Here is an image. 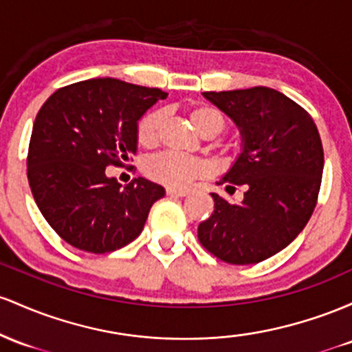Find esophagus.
<instances>
[{"mask_svg":"<svg viewBox=\"0 0 352 352\" xmlns=\"http://www.w3.org/2000/svg\"><path fill=\"white\" fill-rule=\"evenodd\" d=\"M166 192H168V196H175V197H184L189 195L188 189H176V188H168L166 189Z\"/></svg>","mask_w":352,"mask_h":352,"instance_id":"34e87169","label":"esophagus"}]
</instances>
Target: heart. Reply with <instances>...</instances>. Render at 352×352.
I'll list each match as a JSON object with an SVG mask.
<instances>
[{"mask_svg": "<svg viewBox=\"0 0 352 352\" xmlns=\"http://www.w3.org/2000/svg\"><path fill=\"white\" fill-rule=\"evenodd\" d=\"M189 118H191L192 126L199 133L209 129V131L218 134L224 126L223 114L218 109L209 108V106L195 108ZM161 123H163V111H160V109L149 111L138 124V141L144 146L155 144ZM206 171L208 164L199 157L179 155V153L173 151L160 153V155L146 160L144 163L146 176L169 188L186 186L195 177L206 175Z\"/></svg>", "mask_w": 352, "mask_h": 352, "instance_id": "b5f03b06", "label": "heart"}]
</instances>
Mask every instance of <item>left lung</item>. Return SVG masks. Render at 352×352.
Masks as SVG:
<instances>
[{
	"instance_id": "8db88e82",
	"label": "left lung",
	"mask_w": 352,
	"mask_h": 352,
	"mask_svg": "<svg viewBox=\"0 0 352 352\" xmlns=\"http://www.w3.org/2000/svg\"><path fill=\"white\" fill-rule=\"evenodd\" d=\"M241 134V153L218 181L246 186L241 203L211 192L214 211L197 226L206 250L229 264H254L283 251L309 221L321 188L324 153L313 118L279 91H208Z\"/></svg>"
}]
</instances>
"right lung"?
Instances as JSON below:
<instances>
[{"instance_id":"add662e5","label":"right lung","mask_w":352,"mask_h":352,"mask_svg":"<svg viewBox=\"0 0 352 352\" xmlns=\"http://www.w3.org/2000/svg\"><path fill=\"white\" fill-rule=\"evenodd\" d=\"M168 93L114 78L54 91L41 106L28 151V181L39 211L71 246L102 254L143 231L164 188L134 177L121 188L106 175L138 151V123Z\"/></svg>"}]
</instances>
